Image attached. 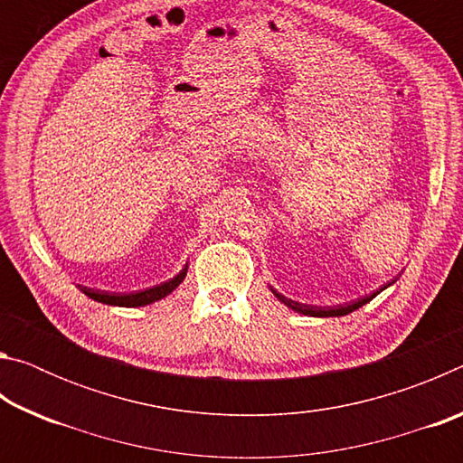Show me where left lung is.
<instances>
[{
  "label": "left lung",
  "instance_id": "8db88e82",
  "mask_svg": "<svg viewBox=\"0 0 463 463\" xmlns=\"http://www.w3.org/2000/svg\"><path fill=\"white\" fill-rule=\"evenodd\" d=\"M394 281H396V279H394ZM394 281H390V284H386L383 288L375 289V292L370 294V296H362V298H357V300H351V302H347V304H336V307H326V308H323V307H308V304H300V302H296V300H289V298L281 296V294L276 292V289H273V288H269V289H271L273 296H276L281 304H286V307L292 308L294 312H300V315H304V317H320V318H326V317H345V315H349V312L362 308L364 304L373 300V298L378 296V294L382 292V289H386L388 286L394 284Z\"/></svg>",
  "mask_w": 463,
  "mask_h": 463
}]
</instances>
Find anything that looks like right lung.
<instances>
[{
    "label": "right lung",
    "mask_w": 463,
    "mask_h": 463,
    "mask_svg": "<svg viewBox=\"0 0 463 463\" xmlns=\"http://www.w3.org/2000/svg\"><path fill=\"white\" fill-rule=\"evenodd\" d=\"M185 273H187V263H185V268L179 271L175 278L163 281V284H159V286H153V288H146V289H138V292H130V294L101 292V289H91V288H85V286H81L80 289H81L85 296L91 298V300L101 302V304H108V307L137 308V307H146V304H153L156 300H161V298L169 296L179 284H182L184 278H185Z\"/></svg>",
    "instance_id": "1"
}]
</instances>
